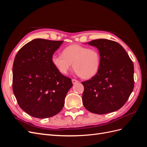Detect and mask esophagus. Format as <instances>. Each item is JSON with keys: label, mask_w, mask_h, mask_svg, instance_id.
Returning a JSON list of instances; mask_svg holds the SVG:
<instances>
[{"label": "esophagus", "mask_w": 147, "mask_h": 147, "mask_svg": "<svg viewBox=\"0 0 147 147\" xmlns=\"http://www.w3.org/2000/svg\"><path fill=\"white\" fill-rule=\"evenodd\" d=\"M72 82L74 84H75L78 83V81L77 80H75V79H72Z\"/></svg>", "instance_id": "34e87169"}]
</instances>
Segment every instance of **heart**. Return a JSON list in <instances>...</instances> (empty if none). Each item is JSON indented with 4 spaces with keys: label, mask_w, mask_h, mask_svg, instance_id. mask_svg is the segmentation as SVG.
I'll use <instances>...</instances> for the list:
<instances>
[{
    "label": "heart",
    "mask_w": 147,
    "mask_h": 147,
    "mask_svg": "<svg viewBox=\"0 0 147 147\" xmlns=\"http://www.w3.org/2000/svg\"><path fill=\"white\" fill-rule=\"evenodd\" d=\"M51 61L61 74H67L73 64V69L79 76L88 79L99 72L101 57L96 48L72 44L64 48L62 55H53Z\"/></svg>",
    "instance_id": "1"
}]
</instances>
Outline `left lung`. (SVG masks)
Masks as SVG:
<instances>
[{"label":"left lung","instance_id":"obj_1","mask_svg":"<svg viewBox=\"0 0 147 147\" xmlns=\"http://www.w3.org/2000/svg\"><path fill=\"white\" fill-rule=\"evenodd\" d=\"M88 44L99 50L101 64L96 75L82 82L83 105L96 114L115 112L124 105L134 89V64L116 42L100 38Z\"/></svg>","mask_w":147,"mask_h":147}]
</instances>
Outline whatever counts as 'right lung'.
I'll list each match as a JSON object with an SVG mask.
<instances>
[{"instance_id": "obj_1", "label": "right lung", "mask_w": 147, "mask_h": 147, "mask_svg": "<svg viewBox=\"0 0 147 147\" xmlns=\"http://www.w3.org/2000/svg\"><path fill=\"white\" fill-rule=\"evenodd\" d=\"M63 41L36 38L16 54L13 65V91L20 108L38 118L53 117L64 105L73 84L53 64L51 57Z\"/></svg>"}]
</instances>
